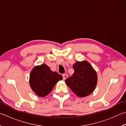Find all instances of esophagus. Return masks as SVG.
I'll return each instance as SVG.
<instances>
[{
	"label": "esophagus",
	"mask_w": 126,
	"mask_h": 126,
	"mask_svg": "<svg viewBox=\"0 0 126 126\" xmlns=\"http://www.w3.org/2000/svg\"><path fill=\"white\" fill-rule=\"evenodd\" d=\"M68 78V75L65 74H63V80H65Z\"/></svg>",
	"instance_id": "obj_1"
}]
</instances>
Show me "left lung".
<instances>
[{
  "label": "left lung",
  "mask_w": 126,
  "mask_h": 126,
  "mask_svg": "<svg viewBox=\"0 0 126 126\" xmlns=\"http://www.w3.org/2000/svg\"><path fill=\"white\" fill-rule=\"evenodd\" d=\"M74 72L65 80V83L75 94L83 97L90 95L95 90L97 82L96 71L88 62L77 61L73 66Z\"/></svg>",
  "instance_id": "8db88e82"
}]
</instances>
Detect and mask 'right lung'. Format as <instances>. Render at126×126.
<instances>
[{
    "label": "right lung",
    "mask_w": 126,
    "mask_h": 126,
    "mask_svg": "<svg viewBox=\"0 0 126 126\" xmlns=\"http://www.w3.org/2000/svg\"><path fill=\"white\" fill-rule=\"evenodd\" d=\"M63 77L56 72H52L45 64L36 66L30 75V85L32 90L40 97H45L52 91L57 82Z\"/></svg>",
    "instance_id": "1"
}]
</instances>
